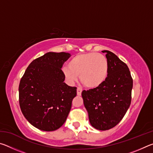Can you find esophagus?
Segmentation results:
<instances>
[{
	"instance_id": "esophagus-1",
	"label": "esophagus",
	"mask_w": 153,
	"mask_h": 153,
	"mask_svg": "<svg viewBox=\"0 0 153 153\" xmlns=\"http://www.w3.org/2000/svg\"><path fill=\"white\" fill-rule=\"evenodd\" d=\"M82 90L80 88H77V94L78 96H80L82 94Z\"/></svg>"
}]
</instances>
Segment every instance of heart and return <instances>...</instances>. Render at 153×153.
<instances>
[{
	"mask_svg": "<svg viewBox=\"0 0 153 153\" xmlns=\"http://www.w3.org/2000/svg\"><path fill=\"white\" fill-rule=\"evenodd\" d=\"M108 72L107 59L102 54L86 53L74 56L68 67L63 69L65 78L74 83L79 76L80 81L88 88L99 87L107 79Z\"/></svg>",
	"mask_w": 153,
	"mask_h": 153,
	"instance_id": "heart-1",
	"label": "heart"
}]
</instances>
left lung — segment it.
<instances>
[{"label":"left lung","mask_w":153,"mask_h":153,"mask_svg":"<svg viewBox=\"0 0 153 153\" xmlns=\"http://www.w3.org/2000/svg\"><path fill=\"white\" fill-rule=\"evenodd\" d=\"M108 63L105 82L96 88L83 90L82 96L90 123L107 130L120 122L131 104L133 79L127 65L112 52L103 51Z\"/></svg>","instance_id":"1"}]
</instances>
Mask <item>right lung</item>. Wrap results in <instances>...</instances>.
<instances>
[{"mask_svg": "<svg viewBox=\"0 0 153 153\" xmlns=\"http://www.w3.org/2000/svg\"><path fill=\"white\" fill-rule=\"evenodd\" d=\"M70 54L49 53L33 60L19 86V102L23 115L36 128L55 131L65 122L77 88L64 82L63 64Z\"/></svg>", "mask_w": 153, "mask_h": 153, "instance_id": "add662e5", "label": "right lung"}]
</instances>
